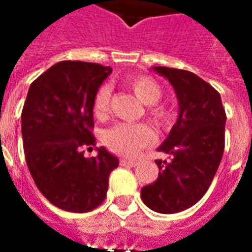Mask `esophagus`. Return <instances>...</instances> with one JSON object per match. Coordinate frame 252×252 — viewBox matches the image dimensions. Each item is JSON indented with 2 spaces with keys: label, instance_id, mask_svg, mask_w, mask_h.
Here are the masks:
<instances>
[{
  "label": "esophagus",
  "instance_id": "obj_1",
  "mask_svg": "<svg viewBox=\"0 0 252 252\" xmlns=\"http://www.w3.org/2000/svg\"><path fill=\"white\" fill-rule=\"evenodd\" d=\"M121 166H126V167H135L137 166L136 160H129V159H120Z\"/></svg>",
  "mask_w": 252,
  "mask_h": 252
}]
</instances>
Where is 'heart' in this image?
Instances as JSON below:
<instances>
[{
    "label": "heart",
    "instance_id": "b5f03b06",
    "mask_svg": "<svg viewBox=\"0 0 252 252\" xmlns=\"http://www.w3.org/2000/svg\"><path fill=\"white\" fill-rule=\"evenodd\" d=\"M126 88L131 89L143 104L147 105L146 116L158 129L166 131L174 126L177 112L173 106L158 102L162 97V88L154 78L143 74H133L123 79ZM110 102V88L101 86L93 97L94 116L102 120L108 115ZM154 133L146 124L121 123L105 132L104 143L112 153L131 158L143 147L153 142Z\"/></svg>",
    "mask_w": 252,
    "mask_h": 252
}]
</instances>
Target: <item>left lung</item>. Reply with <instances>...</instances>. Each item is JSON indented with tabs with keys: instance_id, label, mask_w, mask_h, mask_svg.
Masks as SVG:
<instances>
[{
	"instance_id": "left-lung-1",
	"label": "left lung",
	"mask_w": 252,
	"mask_h": 252,
	"mask_svg": "<svg viewBox=\"0 0 252 252\" xmlns=\"http://www.w3.org/2000/svg\"><path fill=\"white\" fill-rule=\"evenodd\" d=\"M155 71L174 86L180 102V117L159 151L171 160H155L159 175L142 189V200L159 213L185 211L204 197L225 144V110L216 89L180 68L157 66Z\"/></svg>"
}]
</instances>
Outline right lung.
I'll return each mask as SVG.
<instances>
[{
	"label": "right lung",
	"mask_w": 252,
	"mask_h": 252,
	"mask_svg": "<svg viewBox=\"0 0 252 252\" xmlns=\"http://www.w3.org/2000/svg\"><path fill=\"white\" fill-rule=\"evenodd\" d=\"M110 67L64 61L31 83L21 112L25 160L41 194L67 212L85 213L104 202L112 170L119 159L93 150V97Z\"/></svg>",
	"instance_id": "1"
}]
</instances>
